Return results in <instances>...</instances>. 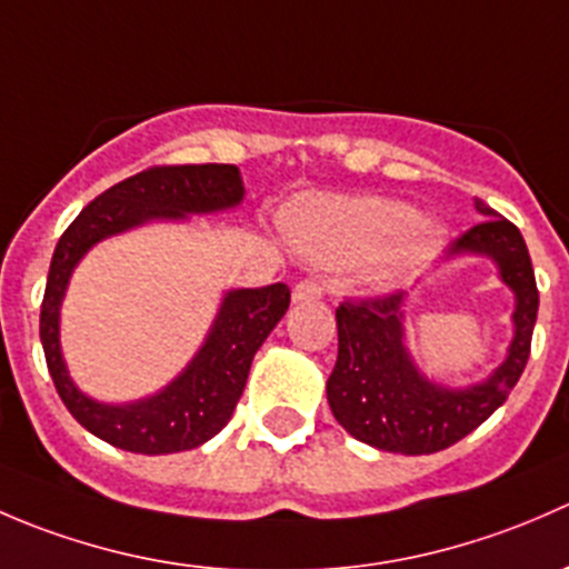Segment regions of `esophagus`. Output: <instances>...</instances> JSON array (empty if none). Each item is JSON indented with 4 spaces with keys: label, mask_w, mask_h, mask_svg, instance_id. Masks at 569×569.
<instances>
[{
    "label": "esophagus",
    "mask_w": 569,
    "mask_h": 569,
    "mask_svg": "<svg viewBox=\"0 0 569 569\" xmlns=\"http://www.w3.org/2000/svg\"><path fill=\"white\" fill-rule=\"evenodd\" d=\"M321 295H325V286H321L317 278H306L295 286V302L319 300Z\"/></svg>",
    "instance_id": "obj_1"
}]
</instances>
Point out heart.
I'll return each instance as SVG.
<instances>
[{"mask_svg": "<svg viewBox=\"0 0 569 569\" xmlns=\"http://www.w3.org/2000/svg\"><path fill=\"white\" fill-rule=\"evenodd\" d=\"M297 248L327 263L375 258L386 272L418 261L432 244V231L418 214L393 200L308 198L289 214Z\"/></svg>", "mask_w": 569, "mask_h": 569, "instance_id": "obj_1", "label": "heart"}]
</instances>
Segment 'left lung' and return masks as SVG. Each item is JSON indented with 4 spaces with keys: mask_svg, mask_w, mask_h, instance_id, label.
Here are the masks:
<instances>
[{
    "mask_svg": "<svg viewBox=\"0 0 569 569\" xmlns=\"http://www.w3.org/2000/svg\"><path fill=\"white\" fill-rule=\"evenodd\" d=\"M485 220L451 242L455 252H481L515 291V341L501 369L468 391H446L418 375L401 343V295L347 297L336 308L338 360L327 401L352 438L393 455H435L485 423L518 386L531 355L539 291L523 233L476 198Z\"/></svg>",
    "mask_w": 569,
    "mask_h": 569,
    "instance_id": "obj_1",
    "label": "left lung"
}]
</instances>
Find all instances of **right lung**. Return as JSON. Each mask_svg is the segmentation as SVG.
Here are the masks:
<instances>
[{"label":"right lung","instance_id":"add662e5","mask_svg":"<svg viewBox=\"0 0 569 569\" xmlns=\"http://www.w3.org/2000/svg\"><path fill=\"white\" fill-rule=\"evenodd\" d=\"M242 194L237 164H153L101 192L60 237L40 306V341L62 405L96 438L134 455H173L206 443L231 421L252 355L289 311V286L231 291L187 371L162 393L123 407L99 405L71 382L60 355V302L77 261L99 239L157 217L228 209Z\"/></svg>","mask_w":569,"mask_h":569}]
</instances>
